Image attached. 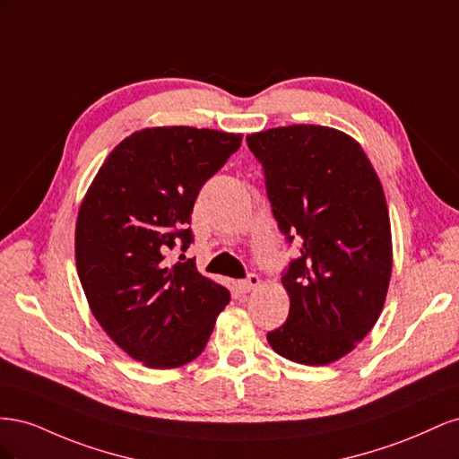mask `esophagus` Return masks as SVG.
Masks as SVG:
<instances>
[{
	"instance_id": "1",
	"label": "esophagus",
	"mask_w": 459,
	"mask_h": 459,
	"mask_svg": "<svg viewBox=\"0 0 459 459\" xmlns=\"http://www.w3.org/2000/svg\"><path fill=\"white\" fill-rule=\"evenodd\" d=\"M260 285V277L256 273H248L247 280L239 281V289L243 290V293H248V290H253Z\"/></svg>"
}]
</instances>
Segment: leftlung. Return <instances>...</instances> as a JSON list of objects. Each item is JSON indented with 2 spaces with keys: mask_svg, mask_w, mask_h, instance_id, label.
Segmentation results:
<instances>
[{
  "mask_svg": "<svg viewBox=\"0 0 459 459\" xmlns=\"http://www.w3.org/2000/svg\"><path fill=\"white\" fill-rule=\"evenodd\" d=\"M262 162L272 212L300 256L281 277L287 322L272 349L304 366H327L356 349L377 322L393 272L391 220L377 172L356 140L295 124L247 135Z\"/></svg>",
  "mask_w": 459,
  "mask_h": 459,
  "instance_id": "8db88e82",
  "label": "left lung"
}]
</instances>
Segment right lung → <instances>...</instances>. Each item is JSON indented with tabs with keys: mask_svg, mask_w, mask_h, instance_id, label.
I'll use <instances>...</instances> for the list:
<instances>
[{
	"mask_svg": "<svg viewBox=\"0 0 459 459\" xmlns=\"http://www.w3.org/2000/svg\"><path fill=\"white\" fill-rule=\"evenodd\" d=\"M241 134L157 126L122 140L93 178L76 220V270L91 314L130 358L152 369L195 359L230 290L195 260L166 253L193 241L203 184L241 147Z\"/></svg>",
	"mask_w": 459,
	"mask_h": 459,
	"instance_id": "add662e5",
	"label": "right lung"
}]
</instances>
